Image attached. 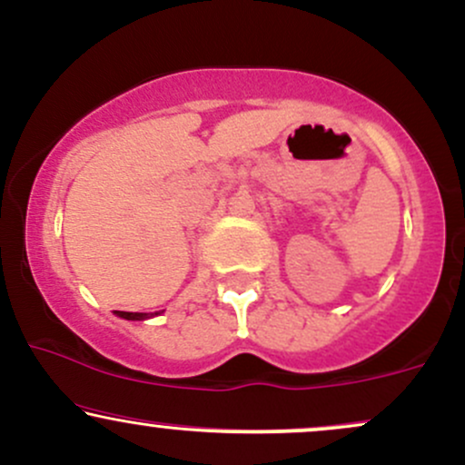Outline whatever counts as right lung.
Wrapping results in <instances>:
<instances>
[{
  "mask_svg": "<svg viewBox=\"0 0 465 465\" xmlns=\"http://www.w3.org/2000/svg\"><path fill=\"white\" fill-rule=\"evenodd\" d=\"M163 311L159 312H124V311H115V314L120 319H126V322H143V319H151L154 314H162Z\"/></svg>",
  "mask_w": 465,
  "mask_h": 465,
  "instance_id": "right-lung-1",
  "label": "right lung"
}]
</instances>
